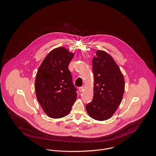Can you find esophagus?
I'll return each mask as SVG.
<instances>
[{"instance_id": "1", "label": "esophagus", "mask_w": 156, "mask_h": 156, "mask_svg": "<svg viewBox=\"0 0 156 156\" xmlns=\"http://www.w3.org/2000/svg\"><path fill=\"white\" fill-rule=\"evenodd\" d=\"M78 90H79V91L81 93V92H82L83 91V90H84V87H79V88H78Z\"/></svg>"}]
</instances>
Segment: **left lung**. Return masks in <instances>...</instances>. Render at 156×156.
Instances as JSON below:
<instances>
[{
    "mask_svg": "<svg viewBox=\"0 0 156 156\" xmlns=\"http://www.w3.org/2000/svg\"><path fill=\"white\" fill-rule=\"evenodd\" d=\"M94 94L87 104L88 115L94 120L109 119L121 103L124 91V80L119 66L107 52L98 50L93 59Z\"/></svg>",
    "mask_w": 156,
    "mask_h": 156,
    "instance_id": "left-lung-1",
    "label": "left lung"
}]
</instances>
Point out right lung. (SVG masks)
I'll return each mask as SVG.
<instances>
[{
  "instance_id": "1",
  "label": "right lung",
  "mask_w": 156,
  "mask_h": 156,
  "mask_svg": "<svg viewBox=\"0 0 156 156\" xmlns=\"http://www.w3.org/2000/svg\"><path fill=\"white\" fill-rule=\"evenodd\" d=\"M73 56L64 47L54 49L46 56L36 75L37 99L45 113L52 119L67 115L76 99V88L68 69Z\"/></svg>"
}]
</instances>
